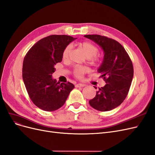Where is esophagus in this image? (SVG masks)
Instances as JSON below:
<instances>
[{"instance_id": "1", "label": "esophagus", "mask_w": 155, "mask_h": 155, "mask_svg": "<svg viewBox=\"0 0 155 155\" xmlns=\"http://www.w3.org/2000/svg\"><path fill=\"white\" fill-rule=\"evenodd\" d=\"M85 85H86V84H81V83H78V84H76L75 86H76V87H83L85 86Z\"/></svg>"}]
</instances>
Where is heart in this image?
<instances>
[{
    "label": "heart",
    "instance_id": "b5f03b06",
    "mask_svg": "<svg viewBox=\"0 0 155 155\" xmlns=\"http://www.w3.org/2000/svg\"><path fill=\"white\" fill-rule=\"evenodd\" d=\"M79 45L92 63L95 64L99 61V56L97 54L99 48L97 45L88 41H83ZM71 50L72 46L71 45H68L65 47L62 52V58L63 60L68 59ZM88 72V68L87 67L78 65L74 67L73 68L72 74L74 77L78 79H82L84 74Z\"/></svg>",
    "mask_w": 155,
    "mask_h": 155
}]
</instances>
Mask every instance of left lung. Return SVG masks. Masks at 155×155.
Here are the masks:
<instances>
[{
	"mask_svg": "<svg viewBox=\"0 0 155 155\" xmlns=\"http://www.w3.org/2000/svg\"><path fill=\"white\" fill-rule=\"evenodd\" d=\"M84 36L99 45L104 52L103 62L97 71L106 84L96 91L89 104L98 111L111 110L123 102L129 92L133 77L131 58L122 45L114 39L98 35Z\"/></svg>",
	"mask_w": 155,
	"mask_h": 155,
	"instance_id": "left-lung-1",
	"label": "left lung"
}]
</instances>
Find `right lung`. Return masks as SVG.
<instances>
[{"instance_id": "right-lung-1", "label": "right lung", "mask_w": 155, "mask_h": 155, "mask_svg": "<svg viewBox=\"0 0 155 155\" xmlns=\"http://www.w3.org/2000/svg\"><path fill=\"white\" fill-rule=\"evenodd\" d=\"M76 38L67 35H52L38 41L25 54L22 78L31 100L37 107L55 111L65 104L74 88L70 83L57 82L52 78L54 65L62 60L65 47Z\"/></svg>"}]
</instances>
